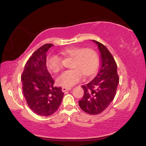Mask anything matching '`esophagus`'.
Here are the masks:
<instances>
[{"label":"esophagus","mask_w":146,"mask_h":146,"mask_svg":"<svg viewBox=\"0 0 146 146\" xmlns=\"http://www.w3.org/2000/svg\"><path fill=\"white\" fill-rule=\"evenodd\" d=\"M71 89V88H66V87H62V91L63 92H66V91H68V90H70Z\"/></svg>","instance_id":"obj_1"}]
</instances>
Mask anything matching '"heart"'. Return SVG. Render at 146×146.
Returning a JSON list of instances; mask_svg holds the SVG:
<instances>
[{"instance_id":"b5f03b06","label":"heart","mask_w":146,"mask_h":146,"mask_svg":"<svg viewBox=\"0 0 146 146\" xmlns=\"http://www.w3.org/2000/svg\"><path fill=\"white\" fill-rule=\"evenodd\" d=\"M62 55L72 58L70 68L72 69L63 71L56 79L59 86L71 87L81 78L82 74L90 76L95 72L99 64L98 55L90 48L71 47L61 51ZM46 66L52 73H58L61 69V59L58 56L50 55L46 59Z\"/></svg>"}]
</instances>
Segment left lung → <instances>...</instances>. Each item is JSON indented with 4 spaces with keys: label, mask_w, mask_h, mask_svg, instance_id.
Wrapping results in <instances>:
<instances>
[{
    "label": "left lung",
    "mask_w": 146,
    "mask_h": 146,
    "mask_svg": "<svg viewBox=\"0 0 146 146\" xmlns=\"http://www.w3.org/2000/svg\"><path fill=\"white\" fill-rule=\"evenodd\" d=\"M101 53V67L98 75L88 84L82 85L84 95L79 101L81 109L90 115H98L108 108L115 98L119 83L117 65L106 46L92 40Z\"/></svg>",
    "instance_id": "left-lung-1"
}]
</instances>
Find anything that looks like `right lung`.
Masks as SVG:
<instances>
[{
  "label": "right lung",
  "instance_id": "right-lung-1",
  "mask_svg": "<svg viewBox=\"0 0 146 146\" xmlns=\"http://www.w3.org/2000/svg\"><path fill=\"white\" fill-rule=\"evenodd\" d=\"M54 45L38 48L26 63L21 76L23 92L28 106L40 116H48L58 110L64 93L54 87V81L46 67V53Z\"/></svg>",
  "mask_w": 146,
  "mask_h": 146
}]
</instances>
